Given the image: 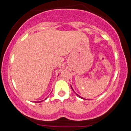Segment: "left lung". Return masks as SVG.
I'll list each match as a JSON object with an SVG mask.
<instances>
[{"instance_id":"left-lung-1","label":"left lung","mask_w":131,"mask_h":131,"mask_svg":"<svg viewBox=\"0 0 131 131\" xmlns=\"http://www.w3.org/2000/svg\"><path fill=\"white\" fill-rule=\"evenodd\" d=\"M71 89H72V87H71ZM72 90H73V89H72ZM77 94V96H79V98H83V99H84V98H82V97H81V96H79V95H78V94Z\"/></svg>"}]
</instances>
